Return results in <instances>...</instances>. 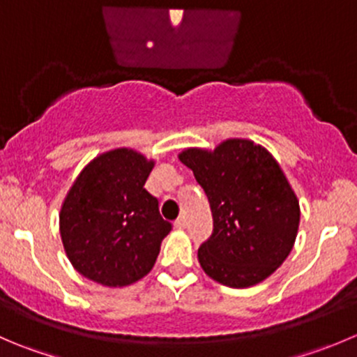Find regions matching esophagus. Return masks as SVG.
Wrapping results in <instances>:
<instances>
[{"label":"esophagus","mask_w":357,"mask_h":357,"mask_svg":"<svg viewBox=\"0 0 357 357\" xmlns=\"http://www.w3.org/2000/svg\"><path fill=\"white\" fill-rule=\"evenodd\" d=\"M186 225H188V221H186L185 216H179L178 220L174 221V227L179 228V230H183V228H186Z\"/></svg>","instance_id":"1"}]
</instances>
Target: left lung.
<instances>
[{
	"label": "left lung",
	"instance_id": "obj_1",
	"mask_svg": "<svg viewBox=\"0 0 357 357\" xmlns=\"http://www.w3.org/2000/svg\"><path fill=\"white\" fill-rule=\"evenodd\" d=\"M179 160L193 171L213 213V234L199 248L207 275L230 288L265 281L295 244L300 206L275 158L249 139L213 151L188 148Z\"/></svg>",
	"mask_w": 357,
	"mask_h": 357
}]
</instances>
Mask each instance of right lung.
<instances>
[{
    "instance_id": "add662e5",
    "label": "right lung",
    "mask_w": 357,
    "mask_h": 357,
    "mask_svg": "<svg viewBox=\"0 0 357 357\" xmlns=\"http://www.w3.org/2000/svg\"><path fill=\"white\" fill-rule=\"evenodd\" d=\"M155 162L116 148L86 165L59 214L69 261L82 275L109 288L139 281L153 268L172 225L144 183Z\"/></svg>"
}]
</instances>
